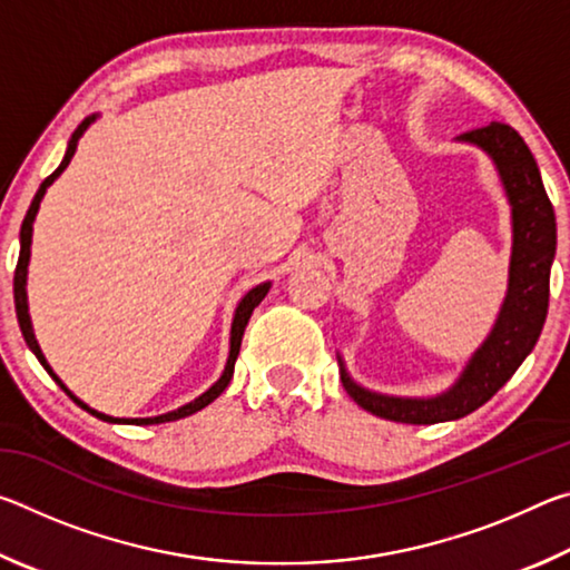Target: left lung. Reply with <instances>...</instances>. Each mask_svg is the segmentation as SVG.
I'll use <instances>...</instances> for the list:
<instances>
[{"label": "left lung", "instance_id": "1", "mask_svg": "<svg viewBox=\"0 0 570 570\" xmlns=\"http://www.w3.org/2000/svg\"><path fill=\"white\" fill-rule=\"evenodd\" d=\"M458 140L485 150L503 180L513 214L508 294L488 340L470 356L458 382L438 397H392V394L364 390L350 377L340 356V377L346 394L362 410L392 422L435 424L460 420L482 407L533 352L548 314L551 264L556 256V214L540 180L533 153L505 122H488L462 132Z\"/></svg>", "mask_w": 570, "mask_h": 570}]
</instances>
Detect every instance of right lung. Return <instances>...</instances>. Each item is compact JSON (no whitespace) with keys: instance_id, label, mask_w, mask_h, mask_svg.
<instances>
[{"instance_id":"obj_1","label":"right lung","mask_w":570,"mask_h":570,"mask_svg":"<svg viewBox=\"0 0 570 570\" xmlns=\"http://www.w3.org/2000/svg\"><path fill=\"white\" fill-rule=\"evenodd\" d=\"M95 120H98V115H90V118H85V120L80 122V128H77V130L72 132L70 142H67V150H65L62 163H60V166H57V170L52 173V176H47V178L42 180V186H40V190L35 193V198H32V204H30V210H27V216H24V220H22V230H19V258H17V268H14V308H17L19 330H22V336H24L27 346H30V350L35 352V356H37V360H40V364L45 366L47 374H50V377H52L57 384H60V387H62L67 394H70V397H72L77 404H80V407H82L85 412L95 414V417H98V420L112 422V424H160V422H173V420L188 417V414L204 410L206 404L214 402V400L218 397V394L228 387L230 377H234V364H236V356H238V350H240V340H244L246 324H248V320H250V314H254V308L264 302V296L268 294V288H272V282L254 286V288H250V292L238 302L236 314H234V324H230V350H228V360H226V366H224V374H220L214 387H208L204 394H200V397H196V400L188 402V404H183V407H178V410L166 412V414H158V417H135V420L128 417V420H125V417H110V414H102V412H98V410L88 407V404H85L82 400H77L75 394L65 387L62 380L57 377V374L52 372V366L47 364L45 354H42V350H40V344H37V340H35V330H32V320H30V306H27V266H30V254H32V250H30V246H32V224H35L37 210H40V204H42L47 188H50L52 183H55L57 178H60V173H62L67 166H70V160H72L75 150H77V142H80L85 130H88Z\"/></svg>"}]
</instances>
